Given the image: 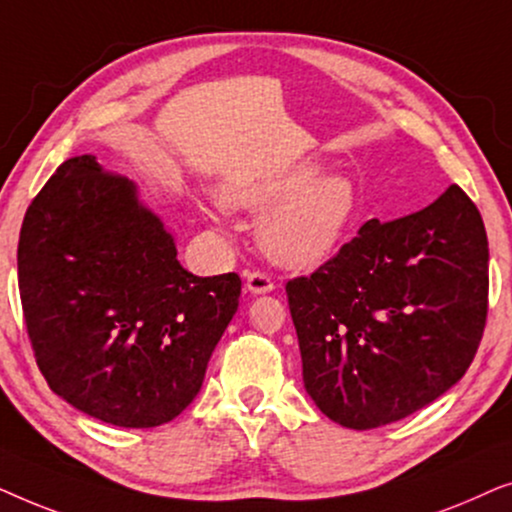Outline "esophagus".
<instances>
[{"label":"esophagus","mask_w":512,"mask_h":512,"mask_svg":"<svg viewBox=\"0 0 512 512\" xmlns=\"http://www.w3.org/2000/svg\"><path fill=\"white\" fill-rule=\"evenodd\" d=\"M247 291L251 293H270L275 289V282H272L270 275H265L261 270H254V272H247Z\"/></svg>","instance_id":"1"}]
</instances>
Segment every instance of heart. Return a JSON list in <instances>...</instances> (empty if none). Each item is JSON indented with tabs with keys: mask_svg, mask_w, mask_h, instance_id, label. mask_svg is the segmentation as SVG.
<instances>
[{
	"mask_svg": "<svg viewBox=\"0 0 512 512\" xmlns=\"http://www.w3.org/2000/svg\"><path fill=\"white\" fill-rule=\"evenodd\" d=\"M317 163H303L270 177L226 188L233 207L265 209L258 240L272 261L289 268H314L347 240L361 214L359 188L342 172L321 174Z\"/></svg>",
	"mask_w": 512,
	"mask_h": 512,
	"instance_id": "1",
	"label": "heart"
}]
</instances>
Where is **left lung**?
<instances>
[{
  "label": "left lung",
  "mask_w": 512,
  "mask_h": 512,
  "mask_svg": "<svg viewBox=\"0 0 512 512\" xmlns=\"http://www.w3.org/2000/svg\"><path fill=\"white\" fill-rule=\"evenodd\" d=\"M307 394L366 431L457 384L487 324L489 247L473 200L452 184L419 212L370 219L310 277L286 282Z\"/></svg>",
  "instance_id": "8db88e82"
}]
</instances>
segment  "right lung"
<instances>
[{
	"instance_id": "right-lung-1",
	"label": "right lung",
	"mask_w": 512,
	"mask_h": 512,
	"mask_svg": "<svg viewBox=\"0 0 512 512\" xmlns=\"http://www.w3.org/2000/svg\"><path fill=\"white\" fill-rule=\"evenodd\" d=\"M18 289L48 387L102 422L151 429L198 396L242 279L181 268L132 181L76 156L27 207Z\"/></svg>"
}]
</instances>
